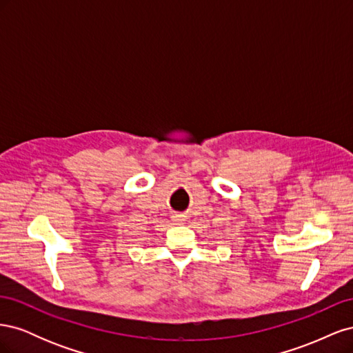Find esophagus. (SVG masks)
<instances>
[{
	"instance_id": "esophagus-1",
	"label": "esophagus",
	"mask_w": 353,
	"mask_h": 353,
	"mask_svg": "<svg viewBox=\"0 0 353 353\" xmlns=\"http://www.w3.org/2000/svg\"><path fill=\"white\" fill-rule=\"evenodd\" d=\"M174 221H175V222H183V221H184V216H181V215H175V216H174Z\"/></svg>"
}]
</instances>
